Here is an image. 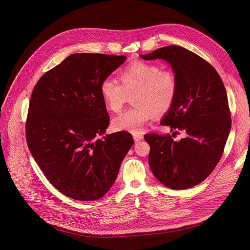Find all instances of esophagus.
<instances>
[{"label":"esophagus","instance_id":"esophagus-1","mask_svg":"<svg viewBox=\"0 0 250 250\" xmlns=\"http://www.w3.org/2000/svg\"><path fill=\"white\" fill-rule=\"evenodd\" d=\"M133 138L135 142H139L144 138V136L142 134H133Z\"/></svg>","mask_w":250,"mask_h":250}]
</instances>
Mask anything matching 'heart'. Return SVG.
I'll list each match as a JSON object with an SVG mask.
<instances>
[{"mask_svg": "<svg viewBox=\"0 0 250 250\" xmlns=\"http://www.w3.org/2000/svg\"><path fill=\"white\" fill-rule=\"evenodd\" d=\"M121 83L106 78L101 84V92L107 107L119 112L133 96L135 107L126 110L112 120L117 131L140 133L152 116H162L172 107L178 91V80L170 70H163L156 64L136 61L119 72Z\"/></svg>", "mask_w": 250, "mask_h": 250, "instance_id": "heart-1", "label": "heart"}]
</instances>
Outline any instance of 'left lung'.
<instances>
[{
  "mask_svg": "<svg viewBox=\"0 0 250 250\" xmlns=\"http://www.w3.org/2000/svg\"><path fill=\"white\" fill-rule=\"evenodd\" d=\"M145 60L167 61L178 80L175 102L162 120L174 131L144 136L151 149L154 175L171 189H187L204 181L220 162L231 127L224 83L215 68L189 50L169 45L141 55ZM179 130L185 138L174 141Z\"/></svg>",
  "mask_w": 250,
  "mask_h": 250,
  "instance_id": "obj_1",
  "label": "left lung"
}]
</instances>
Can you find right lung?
Returning <instances> with one entry per match:
<instances>
[{"label": "right lung", "instance_id": "right-lung-1", "mask_svg": "<svg viewBox=\"0 0 250 250\" xmlns=\"http://www.w3.org/2000/svg\"><path fill=\"white\" fill-rule=\"evenodd\" d=\"M126 56L78 53L46 72L31 93L25 136L29 151L56 189L80 201L102 198L133 146L130 133L109 125L101 84Z\"/></svg>", "mask_w": 250, "mask_h": 250}]
</instances>
